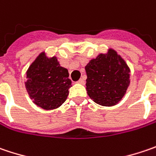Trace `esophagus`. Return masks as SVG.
<instances>
[{"instance_id":"esophagus-1","label":"esophagus","mask_w":156,"mask_h":156,"mask_svg":"<svg viewBox=\"0 0 156 156\" xmlns=\"http://www.w3.org/2000/svg\"><path fill=\"white\" fill-rule=\"evenodd\" d=\"M78 84H81V85H84L85 84V79L84 78H80L78 81Z\"/></svg>"}]
</instances>
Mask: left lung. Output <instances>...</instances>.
<instances>
[{
  "instance_id": "1",
  "label": "left lung",
  "mask_w": 156,
  "mask_h": 156,
  "mask_svg": "<svg viewBox=\"0 0 156 156\" xmlns=\"http://www.w3.org/2000/svg\"><path fill=\"white\" fill-rule=\"evenodd\" d=\"M86 91L98 105L112 106L124 97L130 84V69L117 52L109 49L85 66Z\"/></svg>"
}]
</instances>
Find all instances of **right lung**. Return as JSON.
Returning <instances> with one entry per match:
<instances>
[{
  "label": "right lung",
  "instance_id": "1",
  "mask_svg": "<svg viewBox=\"0 0 156 156\" xmlns=\"http://www.w3.org/2000/svg\"><path fill=\"white\" fill-rule=\"evenodd\" d=\"M25 86L36 105L52 110L66 100L71 81L68 70L60 66L56 57L48 58L42 52L27 71Z\"/></svg>",
  "mask_w": 156,
  "mask_h": 156
}]
</instances>
